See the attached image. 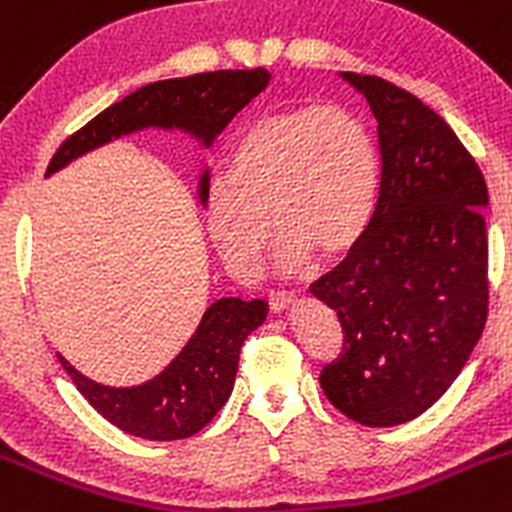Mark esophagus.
<instances>
[{"instance_id":"34e87169","label":"esophagus","mask_w":512,"mask_h":512,"mask_svg":"<svg viewBox=\"0 0 512 512\" xmlns=\"http://www.w3.org/2000/svg\"><path fill=\"white\" fill-rule=\"evenodd\" d=\"M297 294L294 292H271L269 294V307L271 312H287L289 307L297 304Z\"/></svg>"}]
</instances>
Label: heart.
I'll return each instance as SVG.
<instances>
[{"label": "heart", "instance_id": "heart-1", "mask_svg": "<svg viewBox=\"0 0 512 512\" xmlns=\"http://www.w3.org/2000/svg\"><path fill=\"white\" fill-rule=\"evenodd\" d=\"M381 187L378 144L363 119L335 106H299L253 121L215 177L205 223L225 266L248 281L261 271L274 238L289 274L314 251L335 259L360 243Z\"/></svg>", "mask_w": 512, "mask_h": 512}]
</instances>
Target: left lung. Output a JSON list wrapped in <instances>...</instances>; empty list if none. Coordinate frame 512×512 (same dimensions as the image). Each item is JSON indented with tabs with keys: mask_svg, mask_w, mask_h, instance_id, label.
<instances>
[{
	"mask_svg": "<svg viewBox=\"0 0 512 512\" xmlns=\"http://www.w3.org/2000/svg\"><path fill=\"white\" fill-rule=\"evenodd\" d=\"M378 121L373 220L312 294L337 312L342 353L320 373L337 411L398 426L457 381L487 320V185L447 121L375 75L340 73Z\"/></svg>",
	"mask_w": 512,
	"mask_h": 512,
	"instance_id": "obj_1",
	"label": "left lung"
}]
</instances>
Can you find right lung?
<instances>
[{"instance_id":"1","label":"right lung","mask_w":512,"mask_h":512,"mask_svg":"<svg viewBox=\"0 0 512 512\" xmlns=\"http://www.w3.org/2000/svg\"><path fill=\"white\" fill-rule=\"evenodd\" d=\"M269 81V70L253 68L149 83L65 139L50 159L48 177L68 167L73 159L144 129L182 131L195 139L198 147H213L220 131ZM208 187L210 175L205 167L198 180L200 205H205ZM266 314L269 304L264 299H218L205 309L198 330L192 332L175 360L152 381L139 386H103L75 370L60 353L58 360L78 393L116 429L149 442H175L198 434L223 409L236 381L243 340L264 325Z\"/></svg>"}]
</instances>
